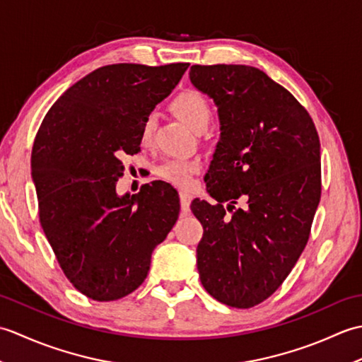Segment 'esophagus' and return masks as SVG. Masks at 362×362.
Masks as SVG:
<instances>
[{"label": "esophagus", "instance_id": "obj_1", "mask_svg": "<svg viewBox=\"0 0 362 362\" xmlns=\"http://www.w3.org/2000/svg\"><path fill=\"white\" fill-rule=\"evenodd\" d=\"M189 202H191V194L185 193V191H180V206H182L183 214L189 213Z\"/></svg>", "mask_w": 362, "mask_h": 362}]
</instances>
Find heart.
<instances>
[{
    "instance_id": "obj_1",
    "label": "heart",
    "mask_w": 362,
    "mask_h": 362,
    "mask_svg": "<svg viewBox=\"0 0 362 362\" xmlns=\"http://www.w3.org/2000/svg\"><path fill=\"white\" fill-rule=\"evenodd\" d=\"M171 109L177 117L182 121H185L196 132H202V130L209 127L213 117L210 103L206 101V98L202 93H199L196 90L180 91L173 99ZM153 130H156V117L148 115L140 129V140L144 146L151 144ZM199 169H201V163L197 160L173 158L165 161L163 165H160L157 173L161 179L173 183L175 187L189 188L191 183H193V175Z\"/></svg>"
}]
</instances>
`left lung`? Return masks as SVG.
Masks as SVG:
<instances>
[{
  "label": "left lung",
  "mask_w": 362,
  "mask_h": 362,
  "mask_svg": "<svg viewBox=\"0 0 362 362\" xmlns=\"http://www.w3.org/2000/svg\"><path fill=\"white\" fill-rule=\"evenodd\" d=\"M189 79L221 121L205 175L218 204H191L204 227L199 276L218 302L252 308L281 286L310 240L322 193L319 135L305 107L258 68L193 65Z\"/></svg>",
  "instance_id": "left-lung-1"
}]
</instances>
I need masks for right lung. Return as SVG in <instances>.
Masks as SVG:
<instances>
[{"label": "right lung", "mask_w": 362, "mask_h": 362, "mask_svg": "<svg viewBox=\"0 0 362 362\" xmlns=\"http://www.w3.org/2000/svg\"><path fill=\"white\" fill-rule=\"evenodd\" d=\"M189 64L98 68L60 96L35 135L30 169L38 216L65 276L96 302L126 297L144 281L156 245L171 232L175 189L152 182L117 194L122 156L140 152V129Z\"/></svg>", "instance_id": "add662e5"}]
</instances>
